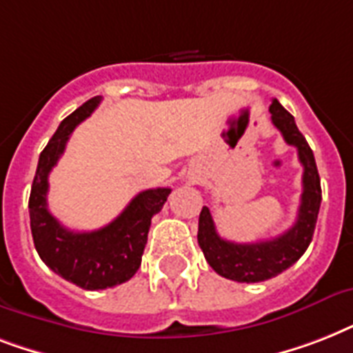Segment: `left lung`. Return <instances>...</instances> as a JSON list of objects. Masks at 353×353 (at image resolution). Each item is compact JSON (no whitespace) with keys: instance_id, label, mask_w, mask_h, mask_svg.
Wrapping results in <instances>:
<instances>
[{"instance_id":"obj_1","label":"left lung","mask_w":353,"mask_h":353,"mask_svg":"<svg viewBox=\"0 0 353 353\" xmlns=\"http://www.w3.org/2000/svg\"><path fill=\"white\" fill-rule=\"evenodd\" d=\"M269 112H271V121L280 130L285 143L296 148L299 161L304 166L301 207L293 227L271 240L234 243L218 236L209 207H203L199 214L198 243L210 268L225 279L247 282V284L273 279L291 268L304 254L313 238L321 199H323L315 157L304 135L299 132L293 115L284 110L276 99H273Z\"/></svg>"}]
</instances>
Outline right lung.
<instances>
[{"label":"right lung","mask_w":353,"mask_h":353,"mask_svg":"<svg viewBox=\"0 0 353 353\" xmlns=\"http://www.w3.org/2000/svg\"><path fill=\"white\" fill-rule=\"evenodd\" d=\"M101 101L102 97H93L60 122L40 154L29 198L30 232L40 258L62 279L91 291L119 285L137 273L152 216L163 209L172 192V188L139 192L112 223L91 232L69 231L49 212V172L63 154L74 128L90 117Z\"/></svg>","instance_id":"add662e5"}]
</instances>
